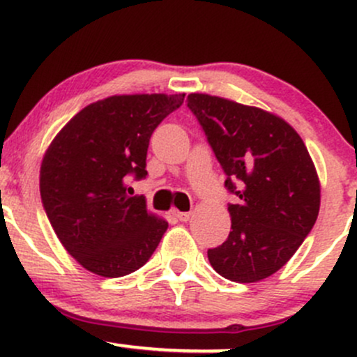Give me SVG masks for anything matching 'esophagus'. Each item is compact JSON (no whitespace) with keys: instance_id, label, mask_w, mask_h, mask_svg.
Here are the masks:
<instances>
[{"instance_id":"esophagus-1","label":"esophagus","mask_w":357,"mask_h":357,"mask_svg":"<svg viewBox=\"0 0 357 357\" xmlns=\"http://www.w3.org/2000/svg\"><path fill=\"white\" fill-rule=\"evenodd\" d=\"M190 212H177V214H175V218L178 219V221H182V222H187L190 219Z\"/></svg>"}]
</instances>
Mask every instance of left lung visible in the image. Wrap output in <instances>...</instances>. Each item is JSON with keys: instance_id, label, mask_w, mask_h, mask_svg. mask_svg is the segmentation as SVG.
<instances>
[{"instance_id": "1", "label": "left lung", "mask_w": 357, "mask_h": 357, "mask_svg": "<svg viewBox=\"0 0 357 357\" xmlns=\"http://www.w3.org/2000/svg\"><path fill=\"white\" fill-rule=\"evenodd\" d=\"M187 101L226 174L224 187L239 199L227 206L232 231L207 258L231 282L268 278L317 221L320 183L305 143L259 107L209 94H189Z\"/></svg>"}]
</instances>
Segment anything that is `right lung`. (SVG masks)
Listing matches in <instances>:
<instances>
[{"mask_svg": "<svg viewBox=\"0 0 357 357\" xmlns=\"http://www.w3.org/2000/svg\"><path fill=\"white\" fill-rule=\"evenodd\" d=\"M185 94L111 96L79 111L60 130L40 168V195L55 234L86 270L118 278L142 268L168 222L131 197V178L148 175L151 133Z\"/></svg>", "mask_w": 357, "mask_h": 357, "instance_id": "obj_1", "label": "right lung"}]
</instances>
